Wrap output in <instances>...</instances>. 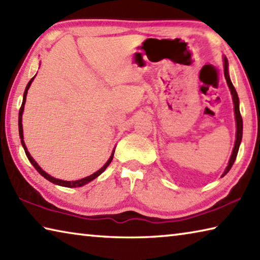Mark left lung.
<instances>
[{
	"label": "left lung",
	"mask_w": 260,
	"mask_h": 260,
	"mask_svg": "<svg viewBox=\"0 0 260 260\" xmlns=\"http://www.w3.org/2000/svg\"><path fill=\"white\" fill-rule=\"evenodd\" d=\"M228 68H229L228 58L224 57V76H225V79H226V82H228V86L230 88V90H231L232 100H233V104H234V115H236V121H237V139H236V144H234V148H233V151H232L231 158H230L229 164L226 166V169H225L224 173L222 174V176H224L225 174L229 172L230 170H231L232 165L234 163V160H236V158H237V155H238V151H239V147H240V144H241V140H242V129H243L242 117H241V114H240L239 97H238L236 88H234V86L232 85L231 79H230Z\"/></svg>",
	"instance_id": "obj_1"
}]
</instances>
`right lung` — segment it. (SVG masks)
Wrapping results in <instances>:
<instances>
[{"label":"right lung","instance_id":"obj_1","mask_svg":"<svg viewBox=\"0 0 260 260\" xmlns=\"http://www.w3.org/2000/svg\"><path fill=\"white\" fill-rule=\"evenodd\" d=\"M35 77H36V76H35ZM35 77H32V78H31L30 81L28 82V85H27V87H26V89H24L22 104H21L20 110H19V122H18V124H19V136H20L21 145H22L23 149H24V153H26V155H27V157H28L29 161H30V163L32 164L34 168H35V169L38 171V173L41 174L42 176H44V178H45L46 180L50 181V182H52V183H54V184H57V185H62V187H67V188H77V187H82V185H85V184H87L88 182H90V181H92L94 179H96L97 176L101 175L103 172H104V171L106 170L107 166H109V165L111 164L112 159H113V156H114V151H115V150H113V153H112V155L110 156L109 160L106 161L105 165L103 166L102 169H100V170L97 171V172H95L94 174H91V175H89V176H86V178L81 179V180H77V181H63V180H60V179H55V178H53V176H51L50 174H47V173L45 172V171H43V170L41 169V166H39V165L36 163L35 159H34V158L31 157V156H30V154H29V151H28L27 147H26V144H24V141H23V134H22V132H23V130H22V113H23V109H24V103H26V96H27V92H28L29 87H30L32 80L35 79Z\"/></svg>","mask_w":260,"mask_h":260}]
</instances>
